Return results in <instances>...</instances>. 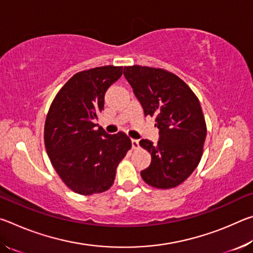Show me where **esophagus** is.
<instances>
[{"instance_id":"34e87169","label":"esophagus","mask_w":253,"mask_h":253,"mask_svg":"<svg viewBox=\"0 0 253 253\" xmlns=\"http://www.w3.org/2000/svg\"><path fill=\"white\" fill-rule=\"evenodd\" d=\"M139 147V142L137 139H131V148L137 149Z\"/></svg>"}]
</instances>
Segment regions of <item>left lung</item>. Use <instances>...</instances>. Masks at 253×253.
<instances>
[{"instance_id": "1", "label": "left lung", "mask_w": 253, "mask_h": 253, "mask_svg": "<svg viewBox=\"0 0 253 253\" xmlns=\"http://www.w3.org/2000/svg\"><path fill=\"white\" fill-rule=\"evenodd\" d=\"M124 76L145 116L155 117L160 129L157 144L139 142L152 156L140 175L153 187L177 186L194 172L203 154L207 124L198 97L176 75L160 68L125 67Z\"/></svg>"}]
</instances>
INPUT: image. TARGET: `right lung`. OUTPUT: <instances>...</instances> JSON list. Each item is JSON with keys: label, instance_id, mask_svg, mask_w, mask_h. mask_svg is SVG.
Here are the masks:
<instances>
[{"label": "right lung", "instance_id": "right-lung-1", "mask_svg": "<svg viewBox=\"0 0 253 253\" xmlns=\"http://www.w3.org/2000/svg\"><path fill=\"white\" fill-rule=\"evenodd\" d=\"M122 75L123 67L115 66L78 72L60 89L46 115V154L63 183L78 194L109 190L118 164L131 147L125 132L109 135L95 124L107 89Z\"/></svg>", "mask_w": 253, "mask_h": 253}]
</instances>
